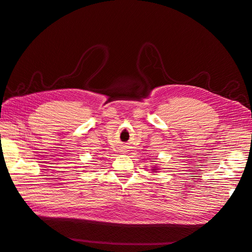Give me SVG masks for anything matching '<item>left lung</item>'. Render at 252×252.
<instances>
[{
    "label": "left lung",
    "mask_w": 252,
    "mask_h": 252,
    "mask_svg": "<svg viewBox=\"0 0 252 252\" xmlns=\"http://www.w3.org/2000/svg\"><path fill=\"white\" fill-rule=\"evenodd\" d=\"M151 170H152V172H157V171L158 170V167H157V166H153V167H152V169H151Z\"/></svg>",
    "instance_id": "8db88e82"
}]
</instances>
